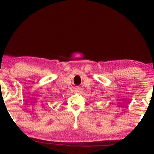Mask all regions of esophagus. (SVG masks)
Returning <instances> with one entry per match:
<instances>
[{
    "mask_svg": "<svg viewBox=\"0 0 154 154\" xmlns=\"http://www.w3.org/2000/svg\"><path fill=\"white\" fill-rule=\"evenodd\" d=\"M78 90H75V91H78Z\"/></svg>",
    "mask_w": 154,
    "mask_h": 154,
    "instance_id": "obj_1",
    "label": "esophagus"
}]
</instances>
